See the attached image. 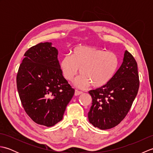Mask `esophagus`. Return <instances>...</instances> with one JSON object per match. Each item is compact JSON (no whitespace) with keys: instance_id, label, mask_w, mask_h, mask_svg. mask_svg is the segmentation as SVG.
<instances>
[{"instance_id":"obj_1","label":"esophagus","mask_w":153,"mask_h":153,"mask_svg":"<svg viewBox=\"0 0 153 153\" xmlns=\"http://www.w3.org/2000/svg\"><path fill=\"white\" fill-rule=\"evenodd\" d=\"M83 93L82 91H77V90H76L75 91V93H74V95L75 96H78L79 95H82Z\"/></svg>"}]
</instances>
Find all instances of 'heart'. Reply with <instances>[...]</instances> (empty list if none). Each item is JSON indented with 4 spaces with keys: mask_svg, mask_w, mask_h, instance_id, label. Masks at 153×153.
Segmentation results:
<instances>
[{
    "mask_svg": "<svg viewBox=\"0 0 153 153\" xmlns=\"http://www.w3.org/2000/svg\"><path fill=\"white\" fill-rule=\"evenodd\" d=\"M119 58L112 52L91 46H77L71 51V56L65 55L60 61V68L64 78L72 81L80 69L82 74L74 85L85 88L91 85L102 88L108 84L118 71Z\"/></svg>",
    "mask_w": 153,
    "mask_h": 153,
    "instance_id": "1",
    "label": "heart"
}]
</instances>
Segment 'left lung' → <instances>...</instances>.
Here are the masks:
<instances>
[{"label":"left lung","instance_id":"8db88e82","mask_svg":"<svg viewBox=\"0 0 153 153\" xmlns=\"http://www.w3.org/2000/svg\"><path fill=\"white\" fill-rule=\"evenodd\" d=\"M139 87L137 64L126 51L122 64L111 82L102 88L89 91L93 99L88 112L89 122L100 129L119 124L130 109Z\"/></svg>","mask_w":153,"mask_h":153}]
</instances>
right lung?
Returning a JSON list of instances; mask_svg holds the SVG:
<instances>
[{
	"mask_svg": "<svg viewBox=\"0 0 153 153\" xmlns=\"http://www.w3.org/2000/svg\"><path fill=\"white\" fill-rule=\"evenodd\" d=\"M52 43H41L25 52L16 77L23 107L38 124L51 127L62 120L74 95L64 78Z\"/></svg>",
	"mask_w": 153,
	"mask_h": 153,
	"instance_id": "obj_1",
	"label": "right lung"
}]
</instances>
